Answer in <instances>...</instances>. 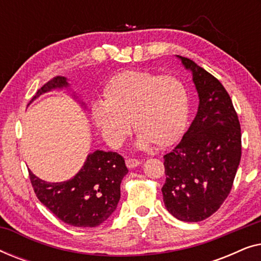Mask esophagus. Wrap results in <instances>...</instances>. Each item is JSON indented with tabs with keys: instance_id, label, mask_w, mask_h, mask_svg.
<instances>
[{
	"instance_id": "esophagus-1",
	"label": "esophagus",
	"mask_w": 261,
	"mask_h": 261,
	"mask_svg": "<svg viewBox=\"0 0 261 261\" xmlns=\"http://www.w3.org/2000/svg\"><path fill=\"white\" fill-rule=\"evenodd\" d=\"M141 164V162L139 159H133V158H128L126 160V165L127 167H129V169H134V167L139 166Z\"/></svg>"
}]
</instances>
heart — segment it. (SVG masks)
<instances>
[{
    "mask_svg": "<svg viewBox=\"0 0 261 261\" xmlns=\"http://www.w3.org/2000/svg\"><path fill=\"white\" fill-rule=\"evenodd\" d=\"M105 102H95L92 117L107 141L120 146L130 133V121L140 148L154 144L173 145L183 133L189 116V95L173 76L140 70L116 73L107 83Z\"/></svg>",
    "mask_w": 261,
    "mask_h": 261,
    "instance_id": "1",
    "label": "heart"
}]
</instances>
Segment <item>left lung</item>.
<instances>
[{
	"mask_svg": "<svg viewBox=\"0 0 261 261\" xmlns=\"http://www.w3.org/2000/svg\"><path fill=\"white\" fill-rule=\"evenodd\" d=\"M177 57L192 72L199 105L183 139L164 155L162 192L176 219L198 222L217 212L229 195L241 159V128L220 81L191 59Z\"/></svg>",
	"mask_w": 261,
	"mask_h": 261,
	"instance_id": "1",
	"label": "left lung"
}]
</instances>
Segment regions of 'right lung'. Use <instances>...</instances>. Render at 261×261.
<instances>
[{
  "mask_svg": "<svg viewBox=\"0 0 261 261\" xmlns=\"http://www.w3.org/2000/svg\"><path fill=\"white\" fill-rule=\"evenodd\" d=\"M66 78L57 76L39 89L32 101L45 92L67 88ZM31 101V102H32ZM128 169L116 152L90 153L76 176L66 181L48 183L30 171L39 201L70 226L91 228L108 220L120 201V185Z\"/></svg>",
  "mask_w": 261,
  "mask_h": 261,
  "instance_id": "add662e5",
  "label": "right lung"
}]
</instances>
